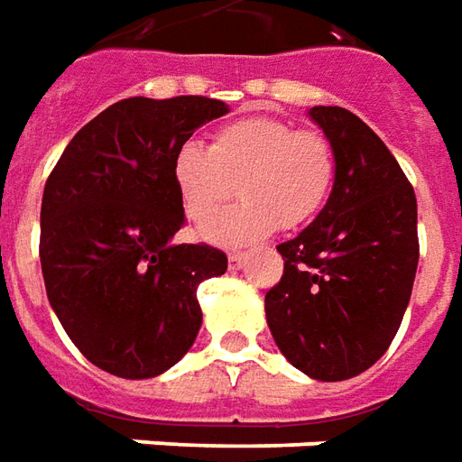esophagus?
<instances>
[{"label": "esophagus", "instance_id": "34e87169", "mask_svg": "<svg viewBox=\"0 0 462 462\" xmlns=\"http://www.w3.org/2000/svg\"><path fill=\"white\" fill-rule=\"evenodd\" d=\"M244 259H246V256H244L241 251H234V254H228V266H231V269H241V266H244Z\"/></svg>", "mask_w": 462, "mask_h": 462}]
</instances>
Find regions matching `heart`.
Wrapping results in <instances>:
<instances>
[{"mask_svg": "<svg viewBox=\"0 0 462 462\" xmlns=\"http://www.w3.org/2000/svg\"><path fill=\"white\" fill-rule=\"evenodd\" d=\"M178 203L193 224H202L233 195L245 200L200 226L199 236L216 246H241L294 231L324 211L337 180L329 140L301 133L273 117H244L216 130L208 148L180 145L171 163Z\"/></svg>", "mask_w": 462, "mask_h": 462, "instance_id": "1", "label": "heart"}]
</instances>
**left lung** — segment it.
<instances>
[{
    "label": "left lung",
    "instance_id": "1",
    "mask_svg": "<svg viewBox=\"0 0 462 462\" xmlns=\"http://www.w3.org/2000/svg\"><path fill=\"white\" fill-rule=\"evenodd\" d=\"M337 180L324 211L279 244L284 276L263 299L279 352L311 380L370 370L405 317L418 272V200L380 135L345 107H310Z\"/></svg>",
    "mask_w": 462,
    "mask_h": 462
}]
</instances>
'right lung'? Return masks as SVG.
Masks as SVG:
<instances>
[{
  "label": "right lung",
  "mask_w": 462,
  "mask_h": 462,
  "mask_svg": "<svg viewBox=\"0 0 462 462\" xmlns=\"http://www.w3.org/2000/svg\"><path fill=\"white\" fill-rule=\"evenodd\" d=\"M228 113L200 95L128 97L92 117L47 178L40 262L50 307L95 367L125 380L171 370L199 337L196 289L226 254L173 244L186 213L171 180L193 130Z\"/></svg>",
  "instance_id": "1"
}]
</instances>
